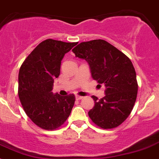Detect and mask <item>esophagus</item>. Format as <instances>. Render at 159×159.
I'll use <instances>...</instances> for the list:
<instances>
[{"label": "esophagus", "mask_w": 159, "mask_h": 159, "mask_svg": "<svg viewBox=\"0 0 159 159\" xmlns=\"http://www.w3.org/2000/svg\"><path fill=\"white\" fill-rule=\"evenodd\" d=\"M75 98H76V100H81V99H82L83 96H78V95H76V96H75Z\"/></svg>", "instance_id": "1"}]
</instances>
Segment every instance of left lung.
<instances>
[{
	"label": "left lung",
	"mask_w": 159,
	"mask_h": 159,
	"mask_svg": "<svg viewBox=\"0 0 159 159\" xmlns=\"http://www.w3.org/2000/svg\"><path fill=\"white\" fill-rule=\"evenodd\" d=\"M76 57L86 60L92 77L106 87L105 96L92 98L95 106L89 111L92 121L102 129L118 127L131 113L138 84L131 60L104 40L81 42L73 48Z\"/></svg>",
	"instance_id": "obj_1"
}]
</instances>
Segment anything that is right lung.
<instances>
[{
	"instance_id": "1",
	"label": "right lung",
	"mask_w": 159,
	"mask_h": 159,
	"mask_svg": "<svg viewBox=\"0 0 159 159\" xmlns=\"http://www.w3.org/2000/svg\"><path fill=\"white\" fill-rule=\"evenodd\" d=\"M77 44L45 40L31 52L19 70V100L26 115L41 129H58L70 115L75 95L61 96L52 90L63 56Z\"/></svg>"
}]
</instances>
